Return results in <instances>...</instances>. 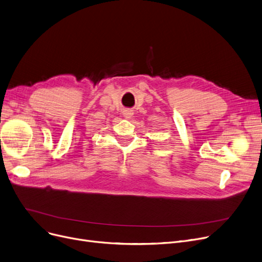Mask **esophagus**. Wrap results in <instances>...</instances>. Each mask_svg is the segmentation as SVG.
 Returning a JSON list of instances; mask_svg holds the SVG:
<instances>
[{"mask_svg": "<svg viewBox=\"0 0 262 262\" xmlns=\"http://www.w3.org/2000/svg\"><path fill=\"white\" fill-rule=\"evenodd\" d=\"M133 115H134V112L130 109H126V110L123 111V117L125 119H130L133 117Z\"/></svg>", "mask_w": 262, "mask_h": 262, "instance_id": "esophagus-1", "label": "esophagus"}]
</instances>
